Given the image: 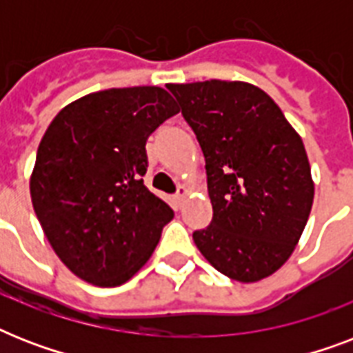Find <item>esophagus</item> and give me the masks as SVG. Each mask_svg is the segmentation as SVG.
I'll list each match as a JSON object with an SVG mask.
<instances>
[{
	"label": "esophagus",
	"mask_w": 353,
	"mask_h": 353,
	"mask_svg": "<svg viewBox=\"0 0 353 353\" xmlns=\"http://www.w3.org/2000/svg\"><path fill=\"white\" fill-rule=\"evenodd\" d=\"M188 194H190V188L185 187V185H181V187H179V192L176 194V201H177V203H183Z\"/></svg>",
	"instance_id": "esophagus-1"
}]
</instances>
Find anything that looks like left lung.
<instances>
[{
	"label": "left lung",
	"mask_w": 353,
	"mask_h": 353,
	"mask_svg": "<svg viewBox=\"0 0 353 353\" xmlns=\"http://www.w3.org/2000/svg\"><path fill=\"white\" fill-rule=\"evenodd\" d=\"M205 155L212 221L194 232L207 262L238 282L279 271L312 212L301 135L271 97L240 80L168 84Z\"/></svg>",
	"instance_id": "obj_1"
}]
</instances>
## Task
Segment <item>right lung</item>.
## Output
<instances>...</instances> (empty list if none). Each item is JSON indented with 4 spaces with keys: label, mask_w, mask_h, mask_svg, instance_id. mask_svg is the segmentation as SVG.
<instances>
[{
    "label": "right lung",
    "mask_w": 353,
    "mask_h": 353,
    "mask_svg": "<svg viewBox=\"0 0 353 353\" xmlns=\"http://www.w3.org/2000/svg\"><path fill=\"white\" fill-rule=\"evenodd\" d=\"M177 112L163 88H113L62 108L41 137L30 174L32 207L52 251L84 282H128L174 218L141 177L146 141Z\"/></svg>",
    "instance_id": "obj_1"
}]
</instances>
